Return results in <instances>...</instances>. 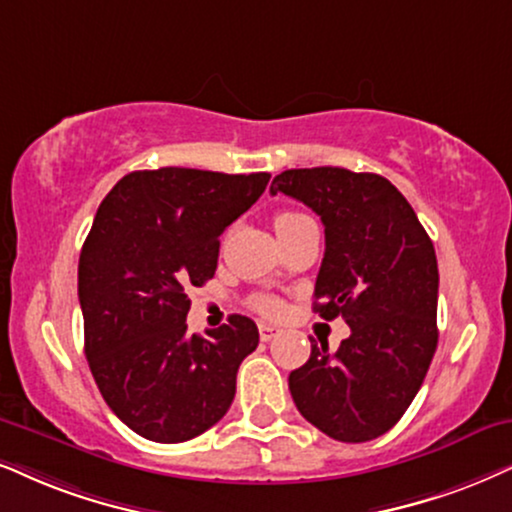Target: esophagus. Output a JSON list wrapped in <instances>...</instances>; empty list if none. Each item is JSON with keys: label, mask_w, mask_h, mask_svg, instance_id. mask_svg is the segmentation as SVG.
I'll return each mask as SVG.
<instances>
[{"label": "esophagus", "mask_w": 512, "mask_h": 512, "mask_svg": "<svg viewBox=\"0 0 512 512\" xmlns=\"http://www.w3.org/2000/svg\"><path fill=\"white\" fill-rule=\"evenodd\" d=\"M274 335H278V328L276 326H269V323H260V338L264 342H269Z\"/></svg>", "instance_id": "obj_1"}]
</instances>
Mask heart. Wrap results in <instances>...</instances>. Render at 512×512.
I'll list each match as a JSON object with an SVG mask.
<instances>
[{
    "label": "heart",
    "mask_w": 512,
    "mask_h": 512,
    "mask_svg": "<svg viewBox=\"0 0 512 512\" xmlns=\"http://www.w3.org/2000/svg\"><path fill=\"white\" fill-rule=\"evenodd\" d=\"M304 217H307V215H302V212L283 210V212H278V215L274 217V229L276 231H283V229H288L290 224L300 222V219H304ZM252 307H255L257 312L269 314V316L281 312V302H278L276 297H271V295H257L255 300H252Z\"/></svg>",
    "instance_id": "b5f03b06"
}]
</instances>
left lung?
Masks as SVG:
<instances>
[{"mask_svg": "<svg viewBox=\"0 0 512 512\" xmlns=\"http://www.w3.org/2000/svg\"><path fill=\"white\" fill-rule=\"evenodd\" d=\"M321 217L326 252L314 312L352 328L290 373L297 411L338 442L385 435L409 409L437 349L439 271L430 236L397 186L345 167L286 170L271 181Z\"/></svg>", "mask_w": 512, "mask_h": 512, "instance_id": "1", "label": "left lung"}]
</instances>
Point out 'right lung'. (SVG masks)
<instances>
[{
	"label": "right lung",
	"instance_id": "right-lung-1",
	"mask_svg": "<svg viewBox=\"0 0 512 512\" xmlns=\"http://www.w3.org/2000/svg\"><path fill=\"white\" fill-rule=\"evenodd\" d=\"M271 174L189 167L129 172L96 210L80 252L84 354L127 428L160 444L224 418L241 361L260 333L248 316L186 333V290L215 276L219 236L262 196Z\"/></svg>",
	"mask_w": 512,
	"mask_h": 512
}]
</instances>
